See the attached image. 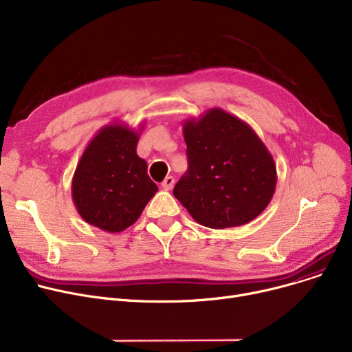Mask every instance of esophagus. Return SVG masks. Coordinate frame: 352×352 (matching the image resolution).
Instances as JSON below:
<instances>
[{"label": "esophagus", "mask_w": 352, "mask_h": 352, "mask_svg": "<svg viewBox=\"0 0 352 352\" xmlns=\"http://www.w3.org/2000/svg\"><path fill=\"white\" fill-rule=\"evenodd\" d=\"M174 182H175V179H174V177H166L164 181H162V184H161V187L165 190V191H170L173 187H174Z\"/></svg>", "instance_id": "34e87169"}]
</instances>
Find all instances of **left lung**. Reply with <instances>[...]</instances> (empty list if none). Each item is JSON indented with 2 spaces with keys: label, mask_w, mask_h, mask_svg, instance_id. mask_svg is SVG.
I'll use <instances>...</instances> for the list:
<instances>
[{
  "label": "left lung",
  "mask_w": 352,
  "mask_h": 352,
  "mask_svg": "<svg viewBox=\"0 0 352 352\" xmlns=\"http://www.w3.org/2000/svg\"><path fill=\"white\" fill-rule=\"evenodd\" d=\"M188 171L174 197L198 224L224 230L248 224L270 204L276 166L261 138L243 120L210 108L182 124Z\"/></svg>",
  "instance_id": "obj_1"
}]
</instances>
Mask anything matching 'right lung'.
<instances>
[{
	"instance_id": "obj_1",
	"label": "right lung",
	"mask_w": 352,
	"mask_h": 352,
	"mask_svg": "<svg viewBox=\"0 0 352 352\" xmlns=\"http://www.w3.org/2000/svg\"><path fill=\"white\" fill-rule=\"evenodd\" d=\"M140 129L121 122L102 126L84 150L71 194L81 218L105 232H121L140 218L158 187L137 154Z\"/></svg>"
}]
</instances>
